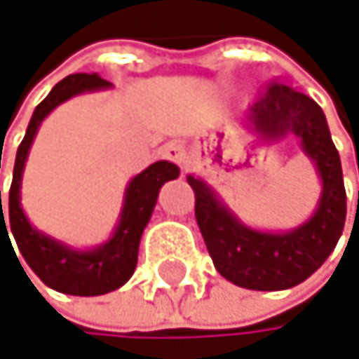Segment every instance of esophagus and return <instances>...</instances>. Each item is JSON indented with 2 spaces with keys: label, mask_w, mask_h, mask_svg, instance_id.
<instances>
[{
  "label": "esophagus",
  "mask_w": 359,
  "mask_h": 359,
  "mask_svg": "<svg viewBox=\"0 0 359 359\" xmlns=\"http://www.w3.org/2000/svg\"><path fill=\"white\" fill-rule=\"evenodd\" d=\"M163 155L170 161L178 163V165H185V161H187V147L181 140H172V142H168L163 147Z\"/></svg>",
  "instance_id": "esophagus-1"
}]
</instances>
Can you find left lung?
<instances>
[{"label": "left lung", "mask_w": 359, "mask_h": 359, "mask_svg": "<svg viewBox=\"0 0 359 359\" xmlns=\"http://www.w3.org/2000/svg\"><path fill=\"white\" fill-rule=\"evenodd\" d=\"M249 118L264 138L294 134L315 165L321 194L313 215L292 229L247 225L200 176L187 174L196 219L221 276L245 290L278 292L306 280L334 251L347 217L339 151L323 110L285 83H272L251 106Z\"/></svg>", "instance_id": "1"}]
</instances>
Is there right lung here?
<instances>
[{
	"label": "right lung",
	"mask_w": 359,
	"mask_h": 359,
	"mask_svg": "<svg viewBox=\"0 0 359 359\" xmlns=\"http://www.w3.org/2000/svg\"><path fill=\"white\" fill-rule=\"evenodd\" d=\"M110 87L112 85L100 79V74L95 72L72 74L61 83H57L53 91L34 110V116L27 125V132H25V138L16 151L12 187H10V198H8L10 227H6L0 191V234L1 229H4V234H8V229H10V234L14 236L18 245V251L22 253L25 262L29 264V268L42 278V283L55 292L69 294V296H102V294L118 290L132 278L136 264H138L140 238L157 204L159 189L163 187V183L174 181V178L181 174L176 163H170L165 159L155 161L147 170L136 174L125 187L121 215L110 238L89 249H79L63 241H57L50 234H44L42 229H38L29 221V217L25 215L20 206V183H22L25 161L29 157V149L34 144V138L40 130L42 121L59 104L67 102L74 95L104 91Z\"/></svg>",
	"instance_id": "1"
}]
</instances>
